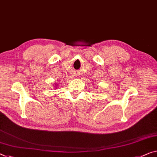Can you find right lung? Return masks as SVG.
Instances as JSON below:
<instances>
[{
    "label": "right lung",
    "instance_id": "right-lung-1",
    "mask_svg": "<svg viewBox=\"0 0 157 157\" xmlns=\"http://www.w3.org/2000/svg\"><path fill=\"white\" fill-rule=\"evenodd\" d=\"M57 86H58V85H57ZM57 86H56V84H55V85H54V86L56 87V88H57Z\"/></svg>",
    "mask_w": 157,
    "mask_h": 157
}]
</instances>
